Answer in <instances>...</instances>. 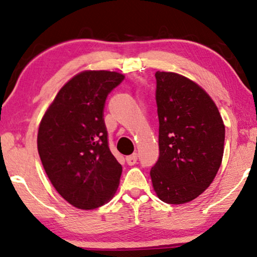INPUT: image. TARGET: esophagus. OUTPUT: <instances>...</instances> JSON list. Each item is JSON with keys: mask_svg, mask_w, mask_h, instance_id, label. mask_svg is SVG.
I'll use <instances>...</instances> for the list:
<instances>
[{"mask_svg": "<svg viewBox=\"0 0 257 257\" xmlns=\"http://www.w3.org/2000/svg\"><path fill=\"white\" fill-rule=\"evenodd\" d=\"M125 162H127L128 165H130V166L135 165L137 162V153H133V155L125 157Z\"/></svg>", "mask_w": 257, "mask_h": 257, "instance_id": "esophagus-1", "label": "esophagus"}]
</instances>
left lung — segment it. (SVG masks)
<instances>
[{
	"label": "left lung",
	"instance_id": "left-lung-1",
	"mask_svg": "<svg viewBox=\"0 0 257 257\" xmlns=\"http://www.w3.org/2000/svg\"><path fill=\"white\" fill-rule=\"evenodd\" d=\"M159 159L153 190L168 204H185L205 191L224 155L225 125L204 89L177 72L157 71Z\"/></svg>",
	"mask_w": 257,
	"mask_h": 257
}]
</instances>
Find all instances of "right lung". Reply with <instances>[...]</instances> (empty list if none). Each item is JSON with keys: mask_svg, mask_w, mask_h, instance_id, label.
Masks as SVG:
<instances>
[{"mask_svg": "<svg viewBox=\"0 0 257 257\" xmlns=\"http://www.w3.org/2000/svg\"><path fill=\"white\" fill-rule=\"evenodd\" d=\"M123 78L116 71H80L61 87L40 121L37 145L46 174L77 209L106 204L120 183L122 166L108 148L102 112Z\"/></svg>", "mask_w": 257, "mask_h": 257, "instance_id": "right-lung-1", "label": "right lung"}]
</instances>
